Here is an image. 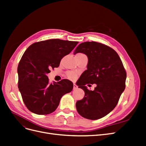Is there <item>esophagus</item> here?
Instances as JSON below:
<instances>
[{"instance_id": "1", "label": "esophagus", "mask_w": 146, "mask_h": 146, "mask_svg": "<svg viewBox=\"0 0 146 146\" xmlns=\"http://www.w3.org/2000/svg\"><path fill=\"white\" fill-rule=\"evenodd\" d=\"M77 88H78V86L76 85V84L75 83H74V86H73V89L74 90H76V89H77Z\"/></svg>"}]
</instances>
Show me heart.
Wrapping results in <instances>:
<instances>
[{
    "label": "heart",
    "instance_id": "1",
    "mask_svg": "<svg viewBox=\"0 0 146 146\" xmlns=\"http://www.w3.org/2000/svg\"><path fill=\"white\" fill-rule=\"evenodd\" d=\"M79 54H78L77 55H79ZM67 76L69 79H70V80H74V79H76L77 77V74L76 73H75L74 72H68L67 73Z\"/></svg>",
    "mask_w": 146,
    "mask_h": 146
}]
</instances>
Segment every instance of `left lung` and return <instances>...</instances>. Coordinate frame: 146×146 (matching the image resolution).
<instances>
[{"label": "left lung", "mask_w": 146, "mask_h": 146, "mask_svg": "<svg viewBox=\"0 0 146 146\" xmlns=\"http://www.w3.org/2000/svg\"><path fill=\"white\" fill-rule=\"evenodd\" d=\"M83 53L88 58L85 70L77 85L85 92L78 100L76 108L82 117L96 120L105 116L115 108L125 88L126 71L117 52L97 42H84L74 51ZM96 84L94 91L87 90L86 84Z\"/></svg>", "instance_id": "left-lung-1"}]
</instances>
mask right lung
I'll use <instances>...</instances> for the list:
<instances>
[{"label":"right lung","mask_w":146,"mask_h":146,"mask_svg":"<svg viewBox=\"0 0 146 146\" xmlns=\"http://www.w3.org/2000/svg\"><path fill=\"white\" fill-rule=\"evenodd\" d=\"M78 42L48 39L35 42L25 50L17 67L18 88L26 107L31 112L44 115L54 112L62 96L73 89L67 79L50 83L47 74L58 68Z\"/></svg>","instance_id":"1"}]
</instances>
